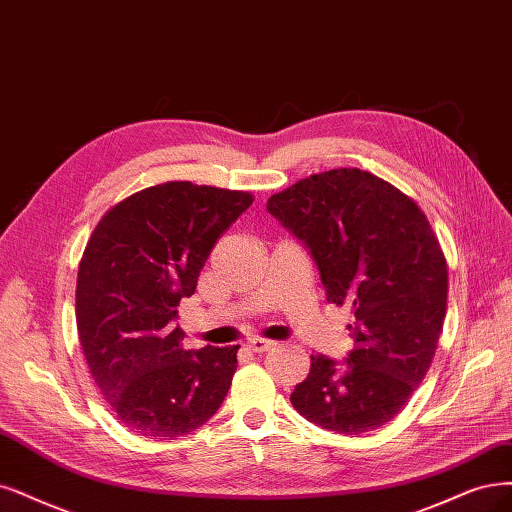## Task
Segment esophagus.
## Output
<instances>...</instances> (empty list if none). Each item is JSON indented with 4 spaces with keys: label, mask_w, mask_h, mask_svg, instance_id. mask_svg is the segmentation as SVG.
Listing matches in <instances>:
<instances>
[{
    "label": "esophagus",
    "mask_w": 512,
    "mask_h": 512,
    "mask_svg": "<svg viewBox=\"0 0 512 512\" xmlns=\"http://www.w3.org/2000/svg\"><path fill=\"white\" fill-rule=\"evenodd\" d=\"M244 346L249 348L251 352L261 354V352H268L270 348H274V342H272V339H263V337H251Z\"/></svg>",
    "instance_id": "esophagus-1"
}]
</instances>
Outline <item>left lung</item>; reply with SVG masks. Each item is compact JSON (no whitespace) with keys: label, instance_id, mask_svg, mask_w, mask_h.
I'll list each match as a JSON object with an SVG mask.
<instances>
[{"label":"left lung","instance_id":"left-lung-1","mask_svg":"<svg viewBox=\"0 0 512 512\" xmlns=\"http://www.w3.org/2000/svg\"><path fill=\"white\" fill-rule=\"evenodd\" d=\"M268 211L308 249L329 304L354 316V350L342 363L312 356L293 407L337 434L388 424L430 369L447 310V261L426 215L358 168L301 179Z\"/></svg>","mask_w":512,"mask_h":512}]
</instances>
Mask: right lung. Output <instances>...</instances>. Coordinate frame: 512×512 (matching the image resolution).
Here are the masks:
<instances>
[{"label":"right lung","instance_id":"add662e5","mask_svg":"<svg viewBox=\"0 0 512 512\" xmlns=\"http://www.w3.org/2000/svg\"><path fill=\"white\" fill-rule=\"evenodd\" d=\"M251 204L249 192L168 181L94 227L75 287L80 344L105 401L139 437L189 434L232 386L238 346L185 350L175 320L217 238Z\"/></svg>","mask_w":512,"mask_h":512}]
</instances>
